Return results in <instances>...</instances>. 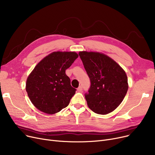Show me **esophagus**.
Here are the masks:
<instances>
[{
	"label": "esophagus",
	"instance_id": "obj_1",
	"mask_svg": "<svg viewBox=\"0 0 155 155\" xmlns=\"http://www.w3.org/2000/svg\"><path fill=\"white\" fill-rule=\"evenodd\" d=\"M77 91L79 92H82V86H79L78 88H77Z\"/></svg>",
	"mask_w": 155,
	"mask_h": 155
}]
</instances>
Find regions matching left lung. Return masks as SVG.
I'll list each match as a JSON object with an SVG mask.
<instances>
[{"label": "left lung", "mask_w": 155, "mask_h": 155, "mask_svg": "<svg viewBox=\"0 0 155 155\" xmlns=\"http://www.w3.org/2000/svg\"><path fill=\"white\" fill-rule=\"evenodd\" d=\"M91 85L85 95L88 107L99 114H107L123 102L128 90L125 71L110 57L100 52L78 53Z\"/></svg>", "instance_id": "obj_1"}]
</instances>
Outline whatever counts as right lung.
<instances>
[{"label":"right lung","instance_id":"obj_1","mask_svg":"<svg viewBox=\"0 0 155 155\" xmlns=\"http://www.w3.org/2000/svg\"><path fill=\"white\" fill-rule=\"evenodd\" d=\"M78 56L75 51H54L36 65L27 78L26 91L38 110L54 114L68 106L76 89L65 70Z\"/></svg>","mask_w":155,"mask_h":155}]
</instances>
